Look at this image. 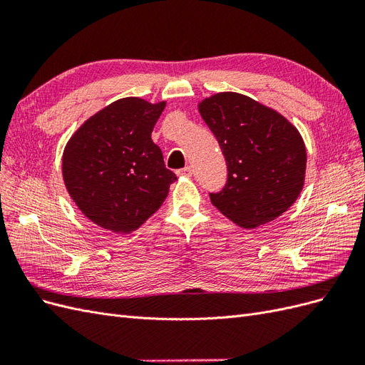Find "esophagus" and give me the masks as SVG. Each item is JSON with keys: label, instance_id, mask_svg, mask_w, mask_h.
Here are the masks:
<instances>
[{"label": "esophagus", "instance_id": "esophagus-1", "mask_svg": "<svg viewBox=\"0 0 365 365\" xmlns=\"http://www.w3.org/2000/svg\"><path fill=\"white\" fill-rule=\"evenodd\" d=\"M192 173H193L192 168H184V169L176 170V175H178V176H182V178H190Z\"/></svg>", "mask_w": 365, "mask_h": 365}]
</instances>
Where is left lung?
I'll return each instance as SVG.
<instances>
[{"label":"left lung","instance_id":"8db88e82","mask_svg":"<svg viewBox=\"0 0 365 365\" xmlns=\"http://www.w3.org/2000/svg\"><path fill=\"white\" fill-rule=\"evenodd\" d=\"M227 161L228 178L212 204L242 228L283 215L302 193L306 146L298 129L272 108L239 93H217L197 105Z\"/></svg>","mask_w":365,"mask_h":365}]
</instances>
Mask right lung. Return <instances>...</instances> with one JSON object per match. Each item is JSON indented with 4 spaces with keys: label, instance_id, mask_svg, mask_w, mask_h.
Wrapping results in <instances>:
<instances>
[{
    "label": "right lung",
    "instance_id": "obj_1",
    "mask_svg": "<svg viewBox=\"0 0 365 365\" xmlns=\"http://www.w3.org/2000/svg\"><path fill=\"white\" fill-rule=\"evenodd\" d=\"M165 102L125 97L88 118L68 140L62 175L81 212L108 231L132 233L161 207L176 175L150 134Z\"/></svg>",
    "mask_w": 365,
    "mask_h": 365
}]
</instances>
